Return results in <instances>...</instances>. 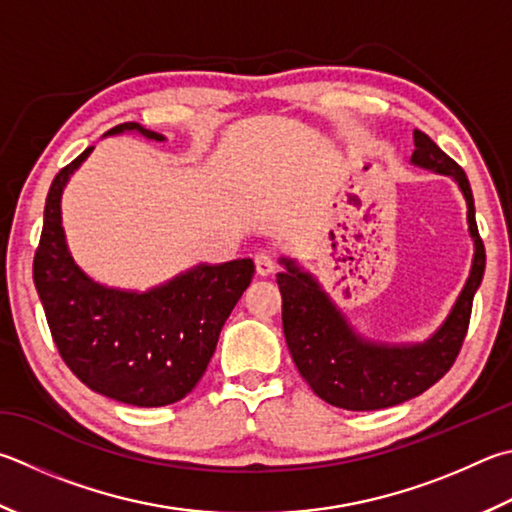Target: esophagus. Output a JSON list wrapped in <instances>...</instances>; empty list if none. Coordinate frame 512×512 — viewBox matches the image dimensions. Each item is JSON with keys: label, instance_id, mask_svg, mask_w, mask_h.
<instances>
[{"label": "esophagus", "instance_id": "1", "mask_svg": "<svg viewBox=\"0 0 512 512\" xmlns=\"http://www.w3.org/2000/svg\"><path fill=\"white\" fill-rule=\"evenodd\" d=\"M255 266H257V275L266 277V275L275 273L277 259H275L271 253H257V255H255Z\"/></svg>", "mask_w": 512, "mask_h": 512}]
</instances>
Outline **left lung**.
<instances>
[{
  "label": "left lung",
  "mask_w": 512,
  "mask_h": 512,
  "mask_svg": "<svg viewBox=\"0 0 512 512\" xmlns=\"http://www.w3.org/2000/svg\"><path fill=\"white\" fill-rule=\"evenodd\" d=\"M412 161L427 170L454 176L468 201L470 235L475 237V262L466 286L443 327L416 347L369 345L351 333L347 322L293 262L277 275L282 293V327L288 351L309 387L329 405L351 412L383 410L423 394L448 374L470 327L475 291L486 268V248L479 237L475 199L463 167L452 161L430 136L414 132Z\"/></svg>",
  "instance_id": "8db88e82"
}]
</instances>
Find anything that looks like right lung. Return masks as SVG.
I'll list each match as a JSON object with an SVG mask.
<instances>
[{"instance_id":"right-lung-1","label":"right lung","mask_w":512,"mask_h":512,"mask_svg":"<svg viewBox=\"0 0 512 512\" xmlns=\"http://www.w3.org/2000/svg\"><path fill=\"white\" fill-rule=\"evenodd\" d=\"M129 129L163 141L138 123L116 125L107 134ZM91 150L64 165L51 183L33 257L37 295L62 360L89 389L136 407L170 405L206 374L221 327L253 280L255 264L235 259L197 266L141 295L91 282L73 264L60 219L64 183Z\"/></svg>"}]
</instances>
